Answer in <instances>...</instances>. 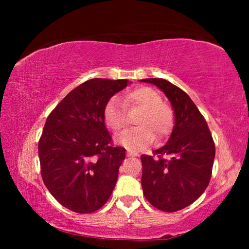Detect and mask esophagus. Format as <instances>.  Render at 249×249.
<instances>
[{"mask_svg":"<svg viewBox=\"0 0 249 249\" xmlns=\"http://www.w3.org/2000/svg\"><path fill=\"white\" fill-rule=\"evenodd\" d=\"M137 154H135V153H133V151H130V150H128L127 151V156L128 157H130V156H136Z\"/></svg>","mask_w":249,"mask_h":249,"instance_id":"1","label":"esophagus"}]
</instances>
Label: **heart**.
<instances>
[{
  "instance_id": "b5f03b06",
  "label": "heart",
  "mask_w": 249,
  "mask_h": 249,
  "mask_svg": "<svg viewBox=\"0 0 249 249\" xmlns=\"http://www.w3.org/2000/svg\"><path fill=\"white\" fill-rule=\"evenodd\" d=\"M126 111L138 109L135 124L138 127L128 129L117 137V142L130 150H138L154 141L162 140L170 134L175 125V113L169 104L163 103L157 91L148 87H138L122 95ZM117 99L112 98L104 107V122L114 132L126 125V112Z\"/></svg>"
}]
</instances>
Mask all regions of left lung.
<instances>
[{"mask_svg":"<svg viewBox=\"0 0 249 249\" xmlns=\"http://www.w3.org/2000/svg\"><path fill=\"white\" fill-rule=\"evenodd\" d=\"M167 95L175 111L169 141L153 156L142 155V188L149 203L177 212L199 199L210 183L215 157L212 135L199 108L183 90L165 79H144Z\"/></svg>","mask_w":249,"mask_h":249,"instance_id":"left-lung-1","label":"left lung"}]
</instances>
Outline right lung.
Masks as SVG:
<instances>
[{
	"instance_id": "add662e5",
	"label": "right lung",
	"mask_w": 249,
	"mask_h": 249,
	"mask_svg": "<svg viewBox=\"0 0 249 249\" xmlns=\"http://www.w3.org/2000/svg\"><path fill=\"white\" fill-rule=\"evenodd\" d=\"M127 83L125 79L88 80L46 120L38 142L41 178L54 199L75 213L98 211L115 187L125 148L112 145L103 111Z\"/></svg>"
}]
</instances>
